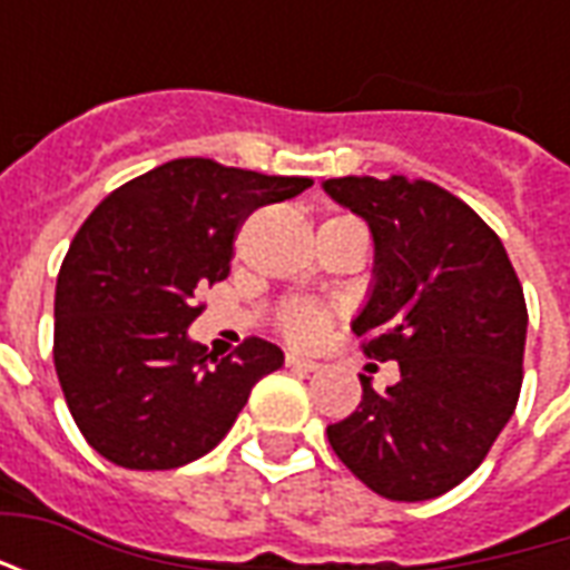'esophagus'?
<instances>
[{"label": "esophagus", "instance_id": "34e87169", "mask_svg": "<svg viewBox=\"0 0 570 570\" xmlns=\"http://www.w3.org/2000/svg\"><path fill=\"white\" fill-rule=\"evenodd\" d=\"M286 366H293V370H302V372H314L321 363L308 354H302V351H286Z\"/></svg>", "mask_w": 570, "mask_h": 570}]
</instances>
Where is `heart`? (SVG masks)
<instances>
[{
  "instance_id": "b5f03b06",
  "label": "heart",
  "mask_w": 570,
  "mask_h": 570,
  "mask_svg": "<svg viewBox=\"0 0 570 570\" xmlns=\"http://www.w3.org/2000/svg\"><path fill=\"white\" fill-rule=\"evenodd\" d=\"M284 326L286 333L296 335V338H314L323 330V311L314 308L311 302H293L284 311Z\"/></svg>"
}]
</instances>
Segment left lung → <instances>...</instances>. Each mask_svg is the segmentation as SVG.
Listing matches in <instances>:
<instances>
[{
    "label": "left lung",
    "mask_w": 570,
    "mask_h": 570,
    "mask_svg": "<svg viewBox=\"0 0 570 570\" xmlns=\"http://www.w3.org/2000/svg\"><path fill=\"white\" fill-rule=\"evenodd\" d=\"M323 191L375 244L366 305L351 323L363 354L396 360L384 394L360 375L354 415L326 428L354 476L391 501L440 498L476 470L513 419L528 308L501 237L428 179H326Z\"/></svg>",
    "instance_id": "8db88e82"
}]
</instances>
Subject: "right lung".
Wrapping results in <instances>:
<instances>
[{"mask_svg":"<svg viewBox=\"0 0 570 570\" xmlns=\"http://www.w3.org/2000/svg\"><path fill=\"white\" fill-rule=\"evenodd\" d=\"M308 176L176 158L106 195L72 237L55 293V370L94 452L174 470L219 445L284 351L247 338L216 357L188 338L198 293L228 277L240 223Z\"/></svg>","mask_w":570,"mask_h":570,"instance_id":"right-lung-1","label":"right lung"}]
</instances>
